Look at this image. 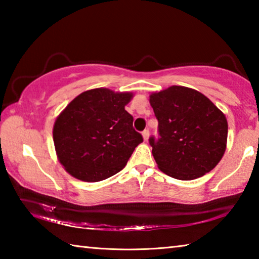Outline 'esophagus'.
<instances>
[{"label": "esophagus", "mask_w": 259, "mask_h": 259, "mask_svg": "<svg viewBox=\"0 0 259 259\" xmlns=\"http://www.w3.org/2000/svg\"><path fill=\"white\" fill-rule=\"evenodd\" d=\"M142 135H143L144 140H145V142H146V140L148 139V137H150V131H148V130H144Z\"/></svg>", "instance_id": "34e87169"}]
</instances>
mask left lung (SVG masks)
I'll list each match as a JSON object with an SVG mask.
<instances>
[{"instance_id":"8db88e82","label":"left lung","mask_w":259,"mask_h":259,"mask_svg":"<svg viewBox=\"0 0 259 259\" xmlns=\"http://www.w3.org/2000/svg\"><path fill=\"white\" fill-rule=\"evenodd\" d=\"M160 138H150L154 160L168 176L192 181L218 164L227 144L225 114L203 94L172 85L150 95Z\"/></svg>"}]
</instances>
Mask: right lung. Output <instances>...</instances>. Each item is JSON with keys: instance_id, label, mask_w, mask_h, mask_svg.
Returning a JSON list of instances; mask_svg holds the SVG:
<instances>
[{"instance_id": "right-lung-1", "label": "right lung", "mask_w": 259, "mask_h": 259, "mask_svg": "<svg viewBox=\"0 0 259 259\" xmlns=\"http://www.w3.org/2000/svg\"><path fill=\"white\" fill-rule=\"evenodd\" d=\"M133 97V93L107 88L87 90L57 116L52 130L56 154L71 176L95 183L124 168L143 142L124 108Z\"/></svg>"}]
</instances>
